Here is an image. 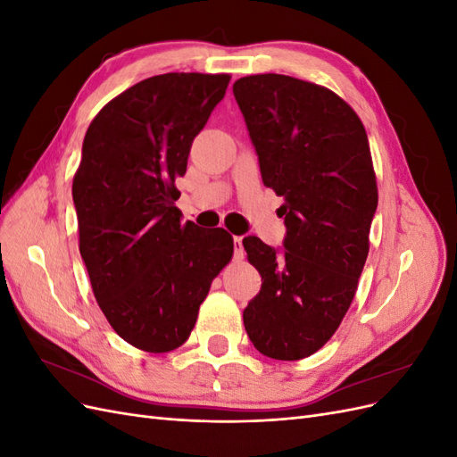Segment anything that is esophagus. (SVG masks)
<instances>
[{
  "label": "esophagus",
  "mask_w": 457,
  "mask_h": 457,
  "mask_svg": "<svg viewBox=\"0 0 457 457\" xmlns=\"http://www.w3.org/2000/svg\"><path fill=\"white\" fill-rule=\"evenodd\" d=\"M234 259H244V245L240 237H234Z\"/></svg>",
  "instance_id": "1"
}]
</instances>
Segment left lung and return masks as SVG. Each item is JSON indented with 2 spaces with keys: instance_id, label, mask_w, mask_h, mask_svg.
Masks as SVG:
<instances>
[{
  "instance_id": "obj_1",
  "label": "left lung",
  "mask_w": 457,
  "mask_h": 457,
  "mask_svg": "<svg viewBox=\"0 0 457 457\" xmlns=\"http://www.w3.org/2000/svg\"><path fill=\"white\" fill-rule=\"evenodd\" d=\"M265 187L284 198V252L244 238L261 292L244 309L253 347L301 361L336 334L370 252L378 183L361 118L328 87L282 74L234 81Z\"/></svg>"
}]
</instances>
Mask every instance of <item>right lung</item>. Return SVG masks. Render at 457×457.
<instances>
[{
	"label": "right lung",
	"mask_w": 457,
	"mask_h": 457,
	"mask_svg": "<svg viewBox=\"0 0 457 457\" xmlns=\"http://www.w3.org/2000/svg\"><path fill=\"white\" fill-rule=\"evenodd\" d=\"M228 74L170 72L114 96L87 128L72 196L79 253L116 334L146 353L188 339L215 276L232 259L225 228L181 223L175 179Z\"/></svg>",
	"instance_id": "right-lung-1"
}]
</instances>
